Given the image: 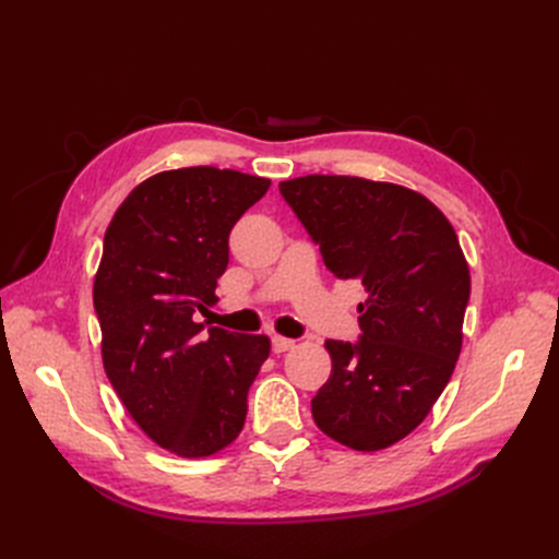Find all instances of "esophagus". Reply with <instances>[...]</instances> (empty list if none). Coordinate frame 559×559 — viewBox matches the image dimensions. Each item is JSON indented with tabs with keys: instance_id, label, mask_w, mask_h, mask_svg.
Listing matches in <instances>:
<instances>
[{
	"instance_id": "obj_1",
	"label": "esophagus",
	"mask_w": 559,
	"mask_h": 559,
	"mask_svg": "<svg viewBox=\"0 0 559 559\" xmlns=\"http://www.w3.org/2000/svg\"><path fill=\"white\" fill-rule=\"evenodd\" d=\"M296 347V341H292V337H282V335H275L273 337V352L275 354H284Z\"/></svg>"
}]
</instances>
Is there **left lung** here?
<instances>
[{"mask_svg": "<svg viewBox=\"0 0 559 559\" xmlns=\"http://www.w3.org/2000/svg\"><path fill=\"white\" fill-rule=\"evenodd\" d=\"M326 267L359 280L361 341H326L331 378L312 399L333 441L376 452L415 431L462 352L471 294L464 251L429 198L389 181L308 175L280 183Z\"/></svg>", "mask_w": 559, "mask_h": 559, "instance_id": "8db88e82", "label": "left lung"}]
</instances>
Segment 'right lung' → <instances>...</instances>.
<instances>
[{
    "instance_id": "1",
    "label": "right lung",
    "mask_w": 559,
    "mask_h": 559,
    "mask_svg": "<svg viewBox=\"0 0 559 559\" xmlns=\"http://www.w3.org/2000/svg\"><path fill=\"white\" fill-rule=\"evenodd\" d=\"M267 186L210 165L158 173L134 186L105 233L93 284L105 373L138 427L183 460L240 436L270 354L265 335L202 333L195 321L218 300L230 228Z\"/></svg>"
}]
</instances>
